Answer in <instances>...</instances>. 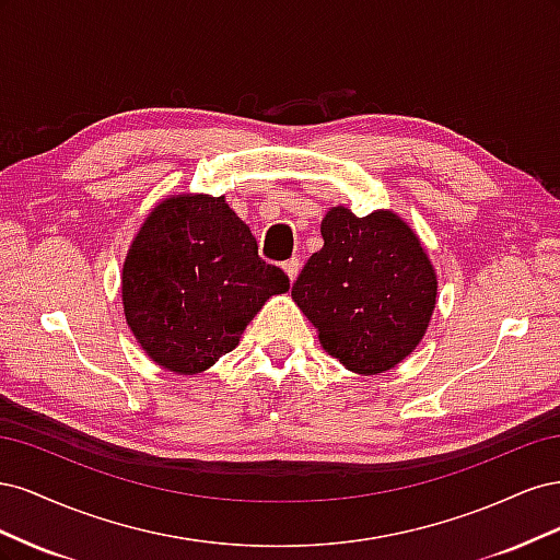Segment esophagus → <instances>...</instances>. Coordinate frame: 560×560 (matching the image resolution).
<instances>
[{
  "label": "esophagus",
  "mask_w": 560,
  "mask_h": 560,
  "mask_svg": "<svg viewBox=\"0 0 560 560\" xmlns=\"http://www.w3.org/2000/svg\"><path fill=\"white\" fill-rule=\"evenodd\" d=\"M284 273H287V278H290V282H294L296 280V276H299V268H301V264H299V259L294 257V259H290V261H284Z\"/></svg>",
  "instance_id": "34e87169"
}]
</instances>
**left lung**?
Instances as JSON below:
<instances>
[{
    "mask_svg": "<svg viewBox=\"0 0 560 560\" xmlns=\"http://www.w3.org/2000/svg\"><path fill=\"white\" fill-rule=\"evenodd\" d=\"M322 245L303 266L292 296L319 343L354 374H383L428 329L436 276L413 231L393 212L322 219Z\"/></svg>",
    "mask_w": 560,
    "mask_h": 560,
    "instance_id": "left-lung-1",
    "label": "left lung"
}]
</instances>
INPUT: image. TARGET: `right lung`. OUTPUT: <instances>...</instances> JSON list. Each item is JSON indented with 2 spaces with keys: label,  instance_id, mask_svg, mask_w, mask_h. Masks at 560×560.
Here are the masks:
<instances>
[{
  "label": "right lung",
  "instance_id": "add662e5",
  "mask_svg": "<svg viewBox=\"0 0 560 560\" xmlns=\"http://www.w3.org/2000/svg\"><path fill=\"white\" fill-rule=\"evenodd\" d=\"M124 308L140 346L177 374H200L241 341L268 296L290 290L224 198L177 196L154 208L124 264Z\"/></svg>",
  "mask_w": 560,
  "mask_h": 560
}]
</instances>
